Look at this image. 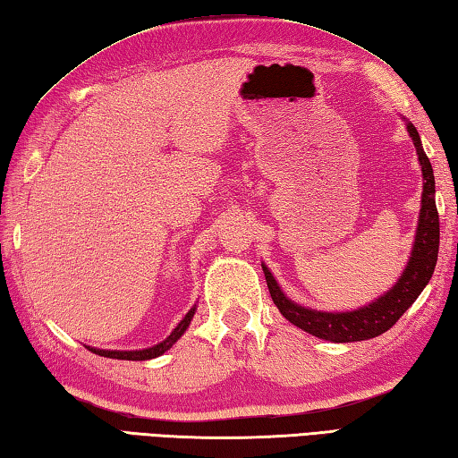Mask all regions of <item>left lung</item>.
<instances>
[{"label":"left lung","instance_id":"1","mask_svg":"<svg viewBox=\"0 0 458 458\" xmlns=\"http://www.w3.org/2000/svg\"><path fill=\"white\" fill-rule=\"evenodd\" d=\"M407 131L415 142L419 163L420 168H423V199H420V216L413 252H411L405 272H403L399 282L387 293L369 303V306L355 311L327 313L308 310L285 298L270 270L262 264L267 290H270L272 300L282 316L290 324L298 326L300 329L308 331V334L319 339H327V342L334 344H349L363 342V339H371L385 334L389 327L397 324L403 313L413 306V301L425 290V285L435 272L438 256V232L441 230H438V212L435 204L433 166L428 163L423 145H420L417 129L409 123Z\"/></svg>","mask_w":458,"mask_h":458}]
</instances>
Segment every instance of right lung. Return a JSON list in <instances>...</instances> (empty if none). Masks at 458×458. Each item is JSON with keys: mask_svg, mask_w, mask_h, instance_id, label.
Returning <instances> with one entry per match:
<instances>
[{"mask_svg": "<svg viewBox=\"0 0 458 458\" xmlns=\"http://www.w3.org/2000/svg\"><path fill=\"white\" fill-rule=\"evenodd\" d=\"M192 316H194V308L186 313L184 319L181 321V324L176 326V329L173 331V334H170L163 344H158V345H155V347L140 349V352H103V349H93V347H89V349H91L93 353L101 355V357H111V360H127V361H145V360H152V357L163 355V353L166 352V349H170V347L174 345L176 339L184 334L188 324H191Z\"/></svg>", "mask_w": 458, "mask_h": 458, "instance_id": "right-lung-1", "label": "right lung"}]
</instances>
